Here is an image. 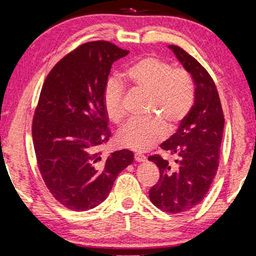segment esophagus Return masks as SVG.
<instances>
[{
	"label": "esophagus",
	"mask_w": 256,
	"mask_h": 256,
	"mask_svg": "<svg viewBox=\"0 0 256 256\" xmlns=\"http://www.w3.org/2000/svg\"><path fill=\"white\" fill-rule=\"evenodd\" d=\"M134 160L136 161V162H142V161L146 160V156H144V154H142V153H136Z\"/></svg>",
	"instance_id": "34e87169"
}]
</instances>
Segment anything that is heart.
I'll return each mask as SVG.
<instances>
[{"label":"heart","instance_id":"obj_1","mask_svg":"<svg viewBox=\"0 0 256 256\" xmlns=\"http://www.w3.org/2000/svg\"><path fill=\"white\" fill-rule=\"evenodd\" d=\"M133 87L150 94L148 112L158 114L172 128L181 123L195 103V87L190 74L168 61L150 56L133 62L124 72ZM124 86L110 78L103 89V106L109 120L120 123L125 116ZM167 134L166 125L156 117L130 120L118 133V142L134 150H146Z\"/></svg>","mask_w":256,"mask_h":256}]
</instances>
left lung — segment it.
<instances>
[{
    "label": "left lung",
    "instance_id": "8db88e82",
    "mask_svg": "<svg viewBox=\"0 0 256 256\" xmlns=\"http://www.w3.org/2000/svg\"><path fill=\"white\" fill-rule=\"evenodd\" d=\"M195 82V103L178 132L161 144L172 166L160 154L148 160L158 166L160 178L150 189V200L160 210L181 214L198 205L217 174L224 131V114L218 90L208 70L195 58L176 45H169Z\"/></svg>",
    "mask_w": 256,
    "mask_h": 256
}]
</instances>
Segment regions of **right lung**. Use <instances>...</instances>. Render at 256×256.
<instances>
[{"mask_svg": "<svg viewBox=\"0 0 256 256\" xmlns=\"http://www.w3.org/2000/svg\"><path fill=\"white\" fill-rule=\"evenodd\" d=\"M128 53L110 42H86L58 61L42 84L32 120L36 159L50 192L70 210L102 203L133 162L128 150L103 154L111 136L103 89L112 64Z\"/></svg>", "mask_w": 256, "mask_h": 256, "instance_id": "obj_1", "label": "right lung"}]
</instances>
